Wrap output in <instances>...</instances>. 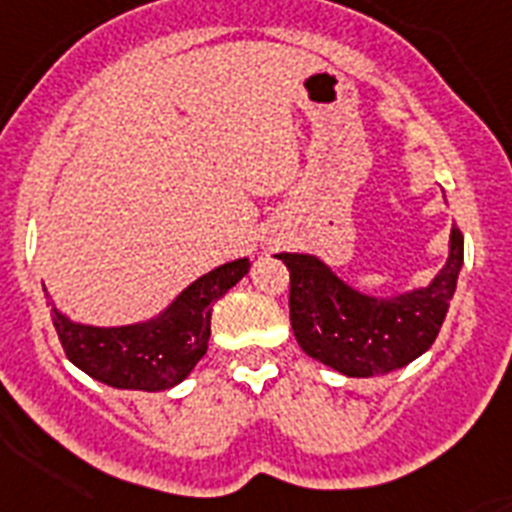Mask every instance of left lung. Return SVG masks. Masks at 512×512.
I'll list each match as a JSON object with an SVG mask.
<instances>
[{"label": "left lung", "mask_w": 512, "mask_h": 512, "mask_svg": "<svg viewBox=\"0 0 512 512\" xmlns=\"http://www.w3.org/2000/svg\"><path fill=\"white\" fill-rule=\"evenodd\" d=\"M277 259L290 269V324L298 345L345 377H377L408 366L437 340L463 264V232H450V256L432 285L398 298L361 295L316 256L280 253Z\"/></svg>", "instance_id": "left-lung-1"}]
</instances>
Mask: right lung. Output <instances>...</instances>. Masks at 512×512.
<instances>
[{
    "mask_svg": "<svg viewBox=\"0 0 512 512\" xmlns=\"http://www.w3.org/2000/svg\"><path fill=\"white\" fill-rule=\"evenodd\" d=\"M248 259L230 261L198 277L156 322L130 327H86L54 308V329L65 356L117 390H170L204 358L211 335V306L248 272ZM46 303L52 306L49 295Z\"/></svg>",
    "mask_w": 512,
    "mask_h": 512,
    "instance_id": "add662e5",
    "label": "right lung"
}]
</instances>
